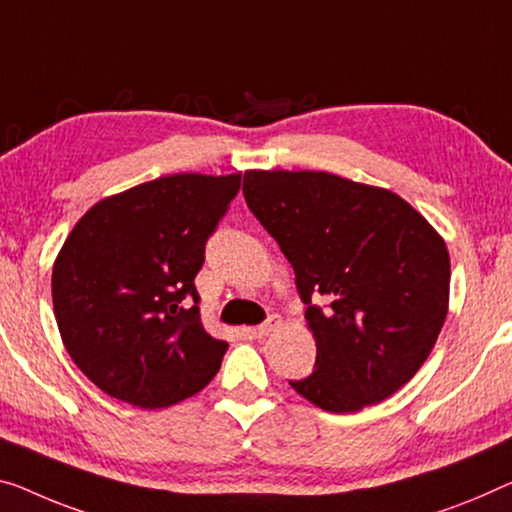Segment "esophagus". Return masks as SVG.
<instances>
[{
    "instance_id": "34e87169",
    "label": "esophagus",
    "mask_w": 512,
    "mask_h": 512,
    "mask_svg": "<svg viewBox=\"0 0 512 512\" xmlns=\"http://www.w3.org/2000/svg\"><path fill=\"white\" fill-rule=\"evenodd\" d=\"M283 325V320H281V316H277V313H272L270 318H267L263 325H258L256 327V334L258 336H267V334H272L274 329H279Z\"/></svg>"
}]
</instances>
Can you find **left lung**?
I'll list each match as a JSON object with an SVG mask.
<instances>
[{"instance_id": "1", "label": "left lung", "mask_w": 512, "mask_h": 512, "mask_svg": "<svg viewBox=\"0 0 512 512\" xmlns=\"http://www.w3.org/2000/svg\"><path fill=\"white\" fill-rule=\"evenodd\" d=\"M242 192L293 265L316 338L313 373L290 387L350 414L410 382L448 311L451 258L428 219L391 190L327 171L251 169Z\"/></svg>"}]
</instances>
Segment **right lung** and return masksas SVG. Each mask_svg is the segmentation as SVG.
Here are the masks:
<instances>
[{
    "instance_id": "1",
    "label": "right lung",
    "mask_w": 512,
    "mask_h": 512,
    "mask_svg": "<svg viewBox=\"0 0 512 512\" xmlns=\"http://www.w3.org/2000/svg\"><path fill=\"white\" fill-rule=\"evenodd\" d=\"M242 174H174L98 201L52 267V302L70 359L107 396L162 410L199 393L226 341L199 316L194 277Z\"/></svg>"
}]
</instances>
